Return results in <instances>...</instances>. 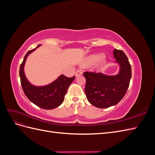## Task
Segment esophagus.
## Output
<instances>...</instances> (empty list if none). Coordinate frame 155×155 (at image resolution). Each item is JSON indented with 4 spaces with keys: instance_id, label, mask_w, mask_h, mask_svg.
Segmentation results:
<instances>
[{
    "instance_id": "obj_1",
    "label": "esophagus",
    "mask_w": 155,
    "mask_h": 155,
    "mask_svg": "<svg viewBox=\"0 0 155 155\" xmlns=\"http://www.w3.org/2000/svg\"><path fill=\"white\" fill-rule=\"evenodd\" d=\"M81 75H82V72L81 71V70H77V71L76 72V76L78 77L79 76H81Z\"/></svg>"
}]
</instances>
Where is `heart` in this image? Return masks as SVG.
Segmentation results:
<instances>
[{"mask_svg":"<svg viewBox=\"0 0 155 155\" xmlns=\"http://www.w3.org/2000/svg\"><path fill=\"white\" fill-rule=\"evenodd\" d=\"M104 58V55L103 54H96V55H93L89 57L85 63V66H89V65H92L93 64H94L97 63V61H99L100 60Z\"/></svg>","mask_w":155,"mask_h":155,"instance_id":"b5f03b06","label":"heart"}]
</instances>
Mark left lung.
<instances>
[{"label":"left lung","mask_w":155,"mask_h":155,"mask_svg":"<svg viewBox=\"0 0 155 155\" xmlns=\"http://www.w3.org/2000/svg\"><path fill=\"white\" fill-rule=\"evenodd\" d=\"M113 55L120 67L118 74L109 76L100 72L83 73L87 100L92 105L101 109L118 104L127 91L131 78V66L125 54L122 50L114 49Z\"/></svg>","instance_id":"1"}]
</instances>
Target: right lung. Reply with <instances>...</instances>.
<instances>
[{
  "mask_svg": "<svg viewBox=\"0 0 155 155\" xmlns=\"http://www.w3.org/2000/svg\"><path fill=\"white\" fill-rule=\"evenodd\" d=\"M39 46L40 45L37 46V47ZM37 48L28 51L21 64L19 76L21 86L25 95L33 104L43 109H54L62 104L68 87L74 80L75 76L67 78L64 75H61L48 85L44 87L32 85L25 76L24 66L28 55Z\"/></svg>",
  "mask_w": 155,
  "mask_h": 155,
  "instance_id": "1",
  "label": "right lung"
}]
</instances>
